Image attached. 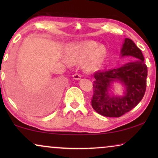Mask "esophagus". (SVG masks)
<instances>
[{
  "label": "esophagus",
  "instance_id": "obj_1",
  "mask_svg": "<svg viewBox=\"0 0 158 158\" xmlns=\"http://www.w3.org/2000/svg\"><path fill=\"white\" fill-rule=\"evenodd\" d=\"M73 78H74L75 80H79V79H81V75L78 74V73H75V74H74V75H73Z\"/></svg>",
  "mask_w": 158,
  "mask_h": 158
}]
</instances>
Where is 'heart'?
<instances>
[{
	"mask_svg": "<svg viewBox=\"0 0 158 158\" xmlns=\"http://www.w3.org/2000/svg\"><path fill=\"white\" fill-rule=\"evenodd\" d=\"M97 44L93 42H87L75 44L69 50L68 59L72 62L84 60L83 67L86 70L95 69L102 63L106 55V49L104 46L97 47Z\"/></svg>",
	"mask_w": 158,
	"mask_h": 158,
	"instance_id": "obj_1",
	"label": "heart"
}]
</instances>
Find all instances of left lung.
<instances>
[{
  "instance_id": "1",
  "label": "left lung",
  "mask_w": 158,
  "mask_h": 158,
  "mask_svg": "<svg viewBox=\"0 0 158 158\" xmlns=\"http://www.w3.org/2000/svg\"><path fill=\"white\" fill-rule=\"evenodd\" d=\"M122 56H132L135 59L119 68L94 73L91 105L101 115L107 117H120L130 111L139 103L145 94L148 67L144 63L142 51L130 39L126 38L123 44ZM119 79L126 86L123 97H110L107 88L111 81Z\"/></svg>"
}]
</instances>
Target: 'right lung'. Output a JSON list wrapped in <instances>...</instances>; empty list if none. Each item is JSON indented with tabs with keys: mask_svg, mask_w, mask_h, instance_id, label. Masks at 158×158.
<instances>
[{
	"mask_svg": "<svg viewBox=\"0 0 158 158\" xmlns=\"http://www.w3.org/2000/svg\"><path fill=\"white\" fill-rule=\"evenodd\" d=\"M9 84L14 93V97L16 103L25 110L30 112H38L42 109L52 108L57 103L60 93V83L59 82H51L45 86L42 93L37 96L31 97L27 104V95L20 85L10 78Z\"/></svg>",
	"mask_w": 158,
	"mask_h": 158,
	"instance_id": "right-lung-1",
	"label": "right lung"
}]
</instances>
